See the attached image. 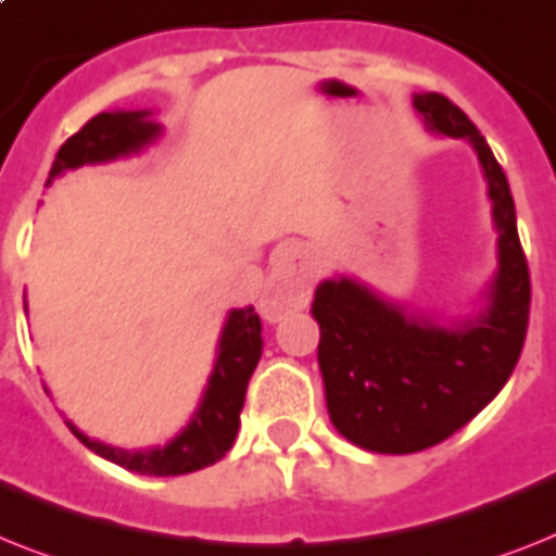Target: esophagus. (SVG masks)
<instances>
[{
    "label": "esophagus",
    "instance_id": "esophagus-1",
    "mask_svg": "<svg viewBox=\"0 0 556 556\" xmlns=\"http://www.w3.org/2000/svg\"><path fill=\"white\" fill-rule=\"evenodd\" d=\"M311 288H314V256L300 242H288L270 260L263 314L268 319H282L291 311L305 308Z\"/></svg>",
    "mask_w": 556,
    "mask_h": 556
}]
</instances>
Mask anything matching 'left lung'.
Returning <instances> with one entry per match:
<instances>
[{
	"label": "left lung",
	"mask_w": 556,
	"mask_h": 556,
	"mask_svg": "<svg viewBox=\"0 0 556 556\" xmlns=\"http://www.w3.org/2000/svg\"><path fill=\"white\" fill-rule=\"evenodd\" d=\"M428 130L471 142L497 225V277L480 317L457 328L408 317L356 279H325L311 314L319 323V371L333 428L377 454H414L471 422L508 382L531 311V277L517 211L489 142L442 93H417Z\"/></svg>",
	"instance_id": "1"
}]
</instances>
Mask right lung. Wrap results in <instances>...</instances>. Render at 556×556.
Returning <instances> with one entry per match:
<instances>
[{
  "label": "right lung",
  "mask_w": 556,
  "mask_h": 556,
  "mask_svg": "<svg viewBox=\"0 0 556 556\" xmlns=\"http://www.w3.org/2000/svg\"><path fill=\"white\" fill-rule=\"evenodd\" d=\"M160 134L162 125L151 119V111H114V114L105 111V114L85 122L83 128L59 148L51 176L45 185H51L59 174L79 168V165L111 162L116 156L142 151ZM260 356H263V323L256 317L254 305L237 308L225 319L219 349H216L214 374L207 380L200 408L193 410L191 422L168 445L125 451L90 440L83 431H76L71 422H67V428L79 437L85 448L134 473L176 477V473L200 471L205 466H214L216 459H223L237 440L239 410L245 405L248 380H251Z\"/></svg>",
  "instance_id": "add662e5"
}]
</instances>
